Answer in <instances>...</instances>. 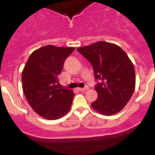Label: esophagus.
<instances>
[{
    "label": "esophagus",
    "mask_w": 155,
    "mask_h": 155,
    "mask_svg": "<svg viewBox=\"0 0 155 155\" xmlns=\"http://www.w3.org/2000/svg\"><path fill=\"white\" fill-rule=\"evenodd\" d=\"M89 89V87L88 86H85V87H80V88H79V91H87Z\"/></svg>",
    "instance_id": "1"
}]
</instances>
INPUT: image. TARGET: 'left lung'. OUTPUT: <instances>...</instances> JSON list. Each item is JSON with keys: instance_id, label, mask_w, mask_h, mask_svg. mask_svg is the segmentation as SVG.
I'll return each instance as SVG.
<instances>
[{"instance_id": "8db88e82", "label": "left lung", "mask_w": 155, "mask_h": 155, "mask_svg": "<svg viewBox=\"0 0 155 155\" xmlns=\"http://www.w3.org/2000/svg\"><path fill=\"white\" fill-rule=\"evenodd\" d=\"M92 65L97 98L91 107L100 113L112 115L120 112L135 90V70L125 51L115 44L100 41L78 48Z\"/></svg>"}]
</instances>
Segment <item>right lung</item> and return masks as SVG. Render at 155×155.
Masks as SVG:
<instances>
[{
    "mask_svg": "<svg viewBox=\"0 0 155 155\" xmlns=\"http://www.w3.org/2000/svg\"><path fill=\"white\" fill-rule=\"evenodd\" d=\"M74 48L43 46L31 53L21 74L22 88L29 105L46 119H58L70 110L73 91L59 87L58 75Z\"/></svg>",
    "mask_w": 155,
    "mask_h": 155,
    "instance_id": "right-lung-1",
    "label": "right lung"
}]
</instances>
